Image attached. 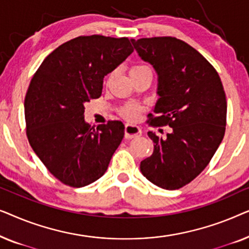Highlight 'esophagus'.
Here are the masks:
<instances>
[{
	"mask_svg": "<svg viewBox=\"0 0 249 249\" xmlns=\"http://www.w3.org/2000/svg\"><path fill=\"white\" fill-rule=\"evenodd\" d=\"M142 135L141 128L134 124H125L124 125V137L127 139H132Z\"/></svg>",
	"mask_w": 249,
	"mask_h": 249,
	"instance_id": "1",
	"label": "esophagus"
}]
</instances>
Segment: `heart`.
<instances>
[{
  "label": "heart",
  "mask_w": 249,
  "mask_h": 249,
  "mask_svg": "<svg viewBox=\"0 0 249 249\" xmlns=\"http://www.w3.org/2000/svg\"><path fill=\"white\" fill-rule=\"evenodd\" d=\"M148 70L151 69H149V67L145 66V64H136V66H132L130 68L129 73H130L131 76V74L142 72V71H148ZM141 112H142V107L137 104H125L124 107H122L120 108L121 117H124L129 121H135L136 119L138 118V115Z\"/></svg>",
  "instance_id": "1"
}]
</instances>
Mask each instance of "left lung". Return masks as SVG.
Listing matches in <instances>:
<instances>
[{
  "label": "left lung",
  "instance_id": "8db88e82",
  "mask_svg": "<svg viewBox=\"0 0 249 249\" xmlns=\"http://www.w3.org/2000/svg\"><path fill=\"white\" fill-rule=\"evenodd\" d=\"M131 42L159 74L160 98L147 124L171 127L164 138L148 131L154 151L141 162V171L163 189H179L206 168L222 142L227 124L222 81L198 51L176 37Z\"/></svg>",
  "mask_w": 249,
  "mask_h": 249
}]
</instances>
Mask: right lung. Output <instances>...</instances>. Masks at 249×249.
Here are the masks:
<instances>
[{
    "label": "right lung",
    "instance_id": "right-lung-1",
    "mask_svg": "<svg viewBox=\"0 0 249 249\" xmlns=\"http://www.w3.org/2000/svg\"><path fill=\"white\" fill-rule=\"evenodd\" d=\"M132 52L127 37L79 36L49 54L34 74L25 97L27 138L64 185L80 188L100 179L120 145L124 124L90 128L84 104L101 96L104 76Z\"/></svg>",
    "mask_w": 249,
    "mask_h": 249
}]
</instances>
